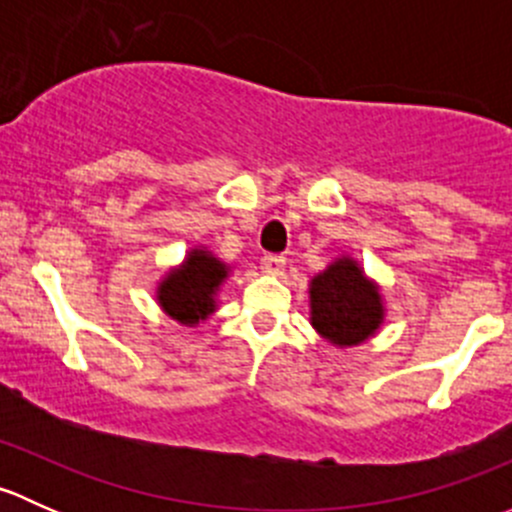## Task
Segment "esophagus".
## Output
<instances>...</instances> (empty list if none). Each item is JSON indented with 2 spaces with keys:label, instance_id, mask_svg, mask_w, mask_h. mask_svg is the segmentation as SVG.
Wrapping results in <instances>:
<instances>
[{
  "label": "esophagus",
  "instance_id": "34e87169",
  "mask_svg": "<svg viewBox=\"0 0 512 512\" xmlns=\"http://www.w3.org/2000/svg\"><path fill=\"white\" fill-rule=\"evenodd\" d=\"M262 270L267 272V275H282V272H285V257L282 255H265L262 257Z\"/></svg>",
  "mask_w": 512,
  "mask_h": 512
}]
</instances>
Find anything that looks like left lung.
<instances>
[{
    "instance_id": "left-lung-1",
    "label": "left lung",
    "mask_w": 512,
    "mask_h": 512,
    "mask_svg": "<svg viewBox=\"0 0 512 512\" xmlns=\"http://www.w3.org/2000/svg\"><path fill=\"white\" fill-rule=\"evenodd\" d=\"M312 324L337 347L366 342L384 319L381 294L354 260L344 257L319 272L309 287Z\"/></svg>"
}]
</instances>
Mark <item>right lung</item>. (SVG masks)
I'll return each instance as SVG.
<instances>
[{
    "label": "right lung",
    "mask_w": 512,
    "mask_h": 512,
    "mask_svg": "<svg viewBox=\"0 0 512 512\" xmlns=\"http://www.w3.org/2000/svg\"><path fill=\"white\" fill-rule=\"evenodd\" d=\"M227 277V267L205 250H193L183 267L170 272L158 287L165 314L180 324H198L215 312V292Z\"/></svg>",
    "instance_id": "1"
}]
</instances>
